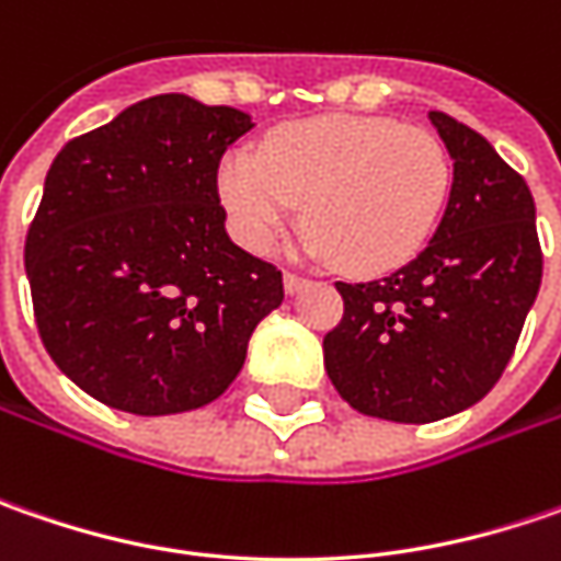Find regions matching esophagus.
I'll return each mask as SVG.
<instances>
[{"label": "esophagus", "mask_w": 561, "mask_h": 561, "mask_svg": "<svg viewBox=\"0 0 561 561\" xmlns=\"http://www.w3.org/2000/svg\"><path fill=\"white\" fill-rule=\"evenodd\" d=\"M306 287H309V277H299V274H290V271H287V274H284V290L290 293H299V290H306Z\"/></svg>", "instance_id": "1"}]
</instances>
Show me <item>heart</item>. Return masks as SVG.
<instances>
[{"label":"heart","mask_w":561,"mask_h":561,"mask_svg":"<svg viewBox=\"0 0 561 561\" xmlns=\"http://www.w3.org/2000/svg\"><path fill=\"white\" fill-rule=\"evenodd\" d=\"M449 186L453 162L431 130L365 115L296 121L262 142V156L230 149L218 168V196L243 247H274L306 203L299 249L336 259L350 274H383L415 259L437 230Z\"/></svg>","instance_id":"obj_1"}]
</instances>
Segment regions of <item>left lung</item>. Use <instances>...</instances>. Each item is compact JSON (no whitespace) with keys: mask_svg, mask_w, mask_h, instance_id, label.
<instances>
[{"mask_svg":"<svg viewBox=\"0 0 561 561\" xmlns=\"http://www.w3.org/2000/svg\"><path fill=\"white\" fill-rule=\"evenodd\" d=\"M427 118L453 159L440 227L390 277L340 280L343 318L324 336L336 393L362 415L402 424L449 419L493 390L543 277L525 178L462 121Z\"/></svg>","mask_w":561,"mask_h":561,"instance_id":"left-lung-1","label":"left lung"}]
</instances>
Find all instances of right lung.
Returning a JSON list of instances; mask_svg holds the SVG:
<instances>
[{
    "label": "right lung",
    "mask_w": 561,
    "mask_h": 561,
    "mask_svg": "<svg viewBox=\"0 0 561 561\" xmlns=\"http://www.w3.org/2000/svg\"><path fill=\"white\" fill-rule=\"evenodd\" d=\"M247 112L184 93L142 99L61 146L24 268L46 353L83 393L130 415L218 399L284 277L225 230L218 164Z\"/></svg>",
    "instance_id": "1"
}]
</instances>
